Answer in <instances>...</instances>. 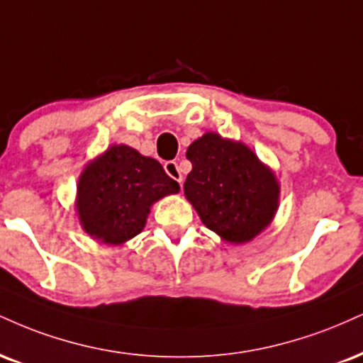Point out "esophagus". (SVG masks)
Returning a JSON list of instances; mask_svg holds the SVG:
<instances>
[{"mask_svg":"<svg viewBox=\"0 0 363 363\" xmlns=\"http://www.w3.org/2000/svg\"><path fill=\"white\" fill-rule=\"evenodd\" d=\"M164 169H165V172H167L169 176L174 179V181H177L179 184L182 186V182H184V177H182V172H181V169H179L176 160H169V162H165Z\"/></svg>","mask_w":363,"mask_h":363,"instance_id":"obj_1","label":"esophagus"}]
</instances>
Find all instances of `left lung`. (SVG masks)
Segmentation results:
<instances>
[{
    "mask_svg": "<svg viewBox=\"0 0 363 363\" xmlns=\"http://www.w3.org/2000/svg\"><path fill=\"white\" fill-rule=\"evenodd\" d=\"M193 164L186 199L204 226L231 245H243L272 223L281 184L276 172L243 142L206 132L187 147Z\"/></svg>",
    "mask_w": 363,
    "mask_h": 363,
    "instance_id": "1",
    "label": "left lung"
}]
</instances>
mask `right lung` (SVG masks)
I'll return each instance as SVG.
<instances>
[{
    "mask_svg": "<svg viewBox=\"0 0 363 363\" xmlns=\"http://www.w3.org/2000/svg\"><path fill=\"white\" fill-rule=\"evenodd\" d=\"M76 187L81 228L104 245H123L137 237L157 201L181 189L159 160L125 143L89 160Z\"/></svg>",
    "mask_w": 363,
    "mask_h": 363,
    "instance_id": "1",
    "label": "right lung"
}]
</instances>
